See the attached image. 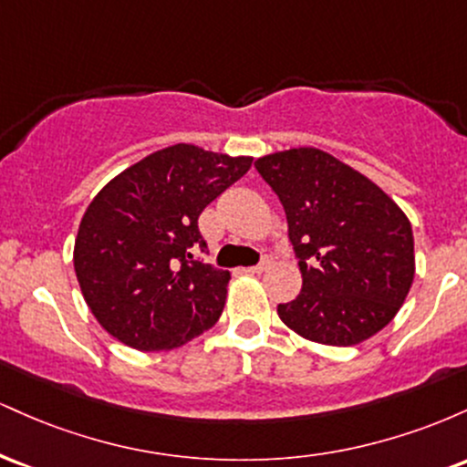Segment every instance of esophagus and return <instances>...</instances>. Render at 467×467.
Masks as SVG:
<instances>
[{"instance_id":"1","label":"esophagus","mask_w":467,"mask_h":467,"mask_svg":"<svg viewBox=\"0 0 467 467\" xmlns=\"http://www.w3.org/2000/svg\"><path fill=\"white\" fill-rule=\"evenodd\" d=\"M272 265V256H264V261H261L259 265H252V267H245L244 272H248V275H261V272L267 270V267Z\"/></svg>"}]
</instances>
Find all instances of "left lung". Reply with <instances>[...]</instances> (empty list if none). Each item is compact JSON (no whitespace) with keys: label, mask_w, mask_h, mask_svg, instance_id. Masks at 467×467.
<instances>
[{"label":"left lung","mask_w":467,"mask_h":467,"mask_svg":"<svg viewBox=\"0 0 467 467\" xmlns=\"http://www.w3.org/2000/svg\"><path fill=\"white\" fill-rule=\"evenodd\" d=\"M287 217L303 289L278 305L289 329L312 342L351 347L384 329L409 296L415 241L409 217L349 164L314 147L254 162Z\"/></svg>","instance_id":"8db88e82"}]
</instances>
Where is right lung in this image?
I'll return each mask as SVG.
<instances>
[{
    "label": "right lung",
    "mask_w": 467,
    "mask_h": 467,
    "mask_svg": "<svg viewBox=\"0 0 467 467\" xmlns=\"http://www.w3.org/2000/svg\"><path fill=\"white\" fill-rule=\"evenodd\" d=\"M252 158L160 149L107 182L80 219L74 272L100 327L138 351L186 345L217 323L228 270L192 256L202 211L248 173Z\"/></svg>",
    "instance_id": "right-lung-1"
}]
</instances>
